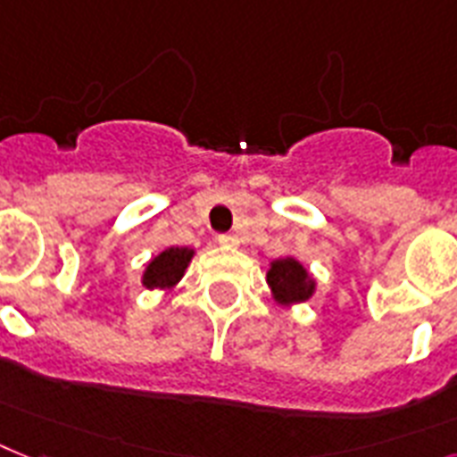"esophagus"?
<instances>
[{"label": "esophagus", "instance_id": "esophagus-1", "mask_svg": "<svg viewBox=\"0 0 457 457\" xmlns=\"http://www.w3.org/2000/svg\"><path fill=\"white\" fill-rule=\"evenodd\" d=\"M219 243L224 247H238V238L236 236H219Z\"/></svg>", "mask_w": 457, "mask_h": 457}]
</instances>
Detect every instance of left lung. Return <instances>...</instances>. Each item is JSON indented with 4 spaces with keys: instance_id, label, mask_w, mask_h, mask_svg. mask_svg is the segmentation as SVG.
I'll use <instances>...</instances> for the list:
<instances>
[{
    "instance_id": "left-lung-1",
    "label": "left lung",
    "mask_w": 457,
    "mask_h": 457,
    "mask_svg": "<svg viewBox=\"0 0 457 457\" xmlns=\"http://www.w3.org/2000/svg\"><path fill=\"white\" fill-rule=\"evenodd\" d=\"M267 284L271 288V298L281 307L303 305L317 293V278L310 269L293 254L269 262Z\"/></svg>"
}]
</instances>
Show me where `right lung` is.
Listing matches in <instances>:
<instances>
[{"instance_id": "1", "label": "right lung", "mask_w": 457, "mask_h": 457, "mask_svg": "<svg viewBox=\"0 0 457 457\" xmlns=\"http://www.w3.org/2000/svg\"><path fill=\"white\" fill-rule=\"evenodd\" d=\"M193 257H195V250H190V247H164L162 253L154 254L145 264L140 284L147 291H171V288L179 286V281L186 274V269L190 267Z\"/></svg>"}]
</instances>
